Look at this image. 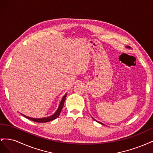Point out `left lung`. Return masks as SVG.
Segmentation results:
<instances>
[{
	"label": "left lung",
	"instance_id": "obj_1",
	"mask_svg": "<svg viewBox=\"0 0 153 153\" xmlns=\"http://www.w3.org/2000/svg\"><path fill=\"white\" fill-rule=\"evenodd\" d=\"M126 48H130V47H126ZM92 119H93L94 120H95V119H94L93 117H92ZM95 121H96V120H95ZM97 122H98V123H100V124H103V123H100V122H99V121H97ZM104 125H105V124H104Z\"/></svg>",
	"mask_w": 153,
	"mask_h": 153
}]
</instances>
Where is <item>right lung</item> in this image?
<instances>
[{
    "instance_id": "add662e5",
    "label": "right lung",
    "mask_w": 153,
    "mask_h": 153,
    "mask_svg": "<svg viewBox=\"0 0 153 153\" xmlns=\"http://www.w3.org/2000/svg\"><path fill=\"white\" fill-rule=\"evenodd\" d=\"M66 96H67V94H66L65 95L63 96V98H62V99L61 101V103H60V105L59 106L58 109L57 110L56 112H55V113L53 114L52 115H51V116H49V117H43V118H32V117H27V116H26V115H24V114H21L23 115V116H24L25 117L27 118L28 119H30V121L37 122V123H47V122L53 121V120L55 119L59 116L60 113H61V110L63 108L64 103V101H65Z\"/></svg>"
}]
</instances>
